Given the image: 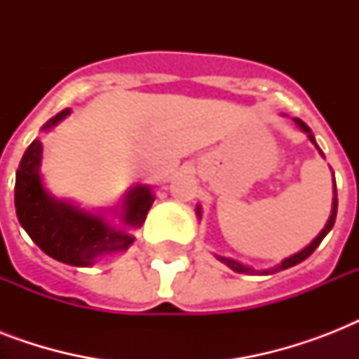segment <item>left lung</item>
I'll list each match as a JSON object with an SVG mask.
<instances>
[{"label": "left lung", "mask_w": 359, "mask_h": 359, "mask_svg": "<svg viewBox=\"0 0 359 359\" xmlns=\"http://www.w3.org/2000/svg\"><path fill=\"white\" fill-rule=\"evenodd\" d=\"M294 123H296V126H298V128L302 130V132H306L307 137H309V141H311L313 145L317 147V151L320 152V154H323V151H320V147H318L317 141H315V135L311 134V128H309V126H307V124L304 123V121L296 119V117H294ZM323 158H324V154H323ZM197 216L201 218V207H199V205H197ZM335 216H337V190H335V177H334V203H332V214H330V219H328V222H326V227H324V229L320 231V233H318L317 238L313 240L311 244L307 245V248H304V250L298 251V253H294V255H290L289 259H285V261L281 262V264H278V266L268 268V270H261V272H259V270H253V268H250V266H245V264H242V262H238V261L227 259V257L216 255V259L224 262V264H227V266H229L231 270H235V272H238V273H276V272H279V270H287V268L294 266V264H298V262L306 261L307 257L311 255L313 251L317 250L318 244L323 242L324 236L328 235L330 231H332V227H334Z\"/></svg>", "instance_id": "8db88e82"}]
</instances>
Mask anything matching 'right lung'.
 Returning a JSON list of instances; mask_svg holds the SVG:
<instances>
[{"mask_svg": "<svg viewBox=\"0 0 359 359\" xmlns=\"http://www.w3.org/2000/svg\"><path fill=\"white\" fill-rule=\"evenodd\" d=\"M70 115L59 111L42 130L53 128ZM42 143L35 140L20 160L14 184V207L20 225L46 255L70 266H91L97 259L128 250L147 218L154 196L149 186H135L124 196L121 225L115 227L100 214L87 212L72 203L55 199L48 194L41 177Z\"/></svg>", "mask_w": 359, "mask_h": 359, "instance_id": "right-lung-1", "label": "right lung"}]
</instances>
